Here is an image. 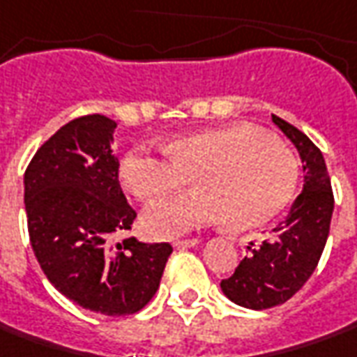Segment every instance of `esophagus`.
<instances>
[{"mask_svg":"<svg viewBox=\"0 0 357 357\" xmlns=\"http://www.w3.org/2000/svg\"><path fill=\"white\" fill-rule=\"evenodd\" d=\"M202 245V239H176L174 241V247L176 249H185V247H197Z\"/></svg>","mask_w":357,"mask_h":357,"instance_id":"obj_1","label":"esophagus"}]
</instances>
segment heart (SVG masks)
I'll list each match as a JSON object with an SVG mask.
<instances>
[{"label":"heart","instance_id":"heart-1","mask_svg":"<svg viewBox=\"0 0 357 357\" xmlns=\"http://www.w3.org/2000/svg\"><path fill=\"white\" fill-rule=\"evenodd\" d=\"M191 176L195 190L146 209L142 227L154 239L227 217L235 229L263 225L292 199L298 164L275 136L251 124H223L172 136L164 152L128 150L120 164L122 185L144 203L158 202Z\"/></svg>","mask_w":357,"mask_h":357}]
</instances>
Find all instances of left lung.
Masks as SVG:
<instances>
[{
    "instance_id": "8db88e82",
    "label": "left lung",
    "mask_w": 357,
    "mask_h": 357,
    "mask_svg": "<svg viewBox=\"0 0 357 357\" xmlns=\"http://www.w3.org/2000/svg\"><path fill=\"white\" fill-rule=\"evenodd\" d=\"M273 122L298 150L304 172L301 195L289 215L271 231L268 239L251 243L235 273L221 280L229 301L251 310H266L292 298L310 278L322 257L334 195L322 152L301 130L273 114Z\"/></svg>"
}]
</instances>
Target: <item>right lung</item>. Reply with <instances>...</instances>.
<instances>
[{"mask_svg":"<svg viewBox=\"0 0 357 357\" xmlns=\"http://www.w3.org/2000/svg\"><path fill=\"white\" fill-rule=\"evenodd\" d=\"M114 130L102 114L70 120L33 155L23 185L33 252L49 282L91 312L128 316L152 301L172 245L114 241L136 219L118 181Z\"/></svg>","mask_w":357,"mask_h":357,"instance_id":"right-lung-1","label":"right lung"}]
</instances>
